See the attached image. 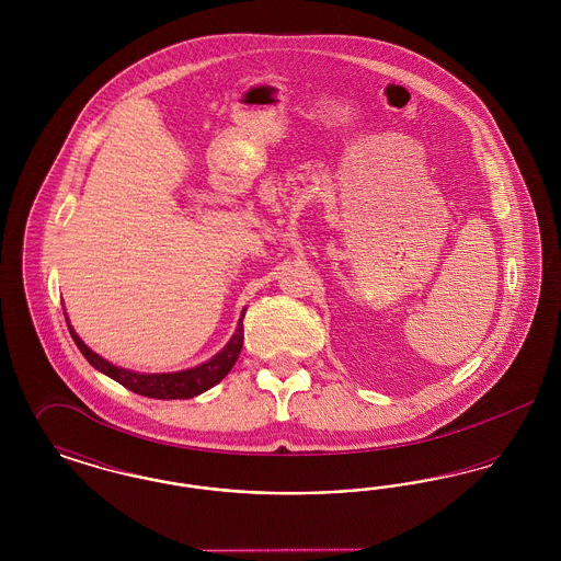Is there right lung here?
I'll return each instance as SVG.
<instances>
[{"label": "right lung", "instance_id": "add662e5", "mask_svg": "<svg viewBox=\"0 0 561 561\" xmlns=\"http://www.w3.org/2000/svg\"><path fill=\"white\" fill-rule=\"evenodd\" d=\"M243 316L241 313L238 330L233 334V339L227 343V347L222 348L218 355H214L210 362L191 368V370H183V373L174 374H138L117 368L113 364H108L107 359L99 357L92 348L85 347L80 336L76 334V330L69 325L71 339L76 341V345L81 351V355L103 374L111 376L113 380H117L119 385H124L126 389H130L138 396L145 398H156V400H188L195 398L208 389H213L216 382H220L229 370L236 366L238 357H240L241 345H243Z\"/></svg>", "mask_w": 561, "mask_h": 561}]
</instances>
